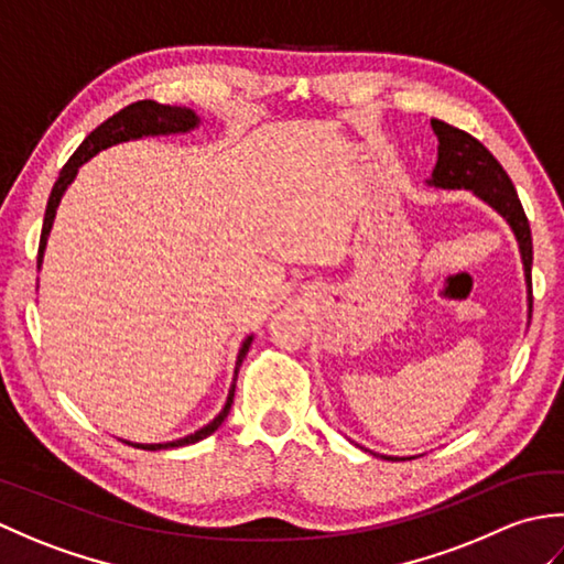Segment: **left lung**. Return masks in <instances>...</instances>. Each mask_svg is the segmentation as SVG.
<instances>
[{
  "label": "left lung",
  "mask_w": 564,
  "mask_h": 564,
  "mask_svg": "<svg viewBox=\"0 0 564 564\" xmlns=\"http://www.w3.org/2000/svg\"><path fill=\"white\" fill-rule=\"evenodd\" d=\"M431 128H434V133L438 138V162L434 166V174H431L429 184L441 188H470L495 210L505 215L513 235L519 239L525 279H529V303L533 307L531 225L529 218H525L519 194L517 188H513L509 174L505 172V166L495 160V154L489 152L480 140L465 133V130L436 121V118L431 121Z\"/></svg>",
  "instance_id": "1"
}]
</instances>
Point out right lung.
<instances>
[{"label":"right lung","instance_id":"1","mask_svg":"<svg viewBox=\"0 0 564 564\" xmlns=\"http://www.w3.org/2000/svg\"><path fill=\"white\" fill-rule=\"evenodd\" d=\"M198 123V116L191 111V109H178V106H162L158 101H135L126 106L118 113H113L109 121H104L97 130H91V133L84 138L82 145L75 150V154L67 160V164L63 166V172H59L57 182L51 191V198H47V206H45V218H43V230H41V242H39V263L43 259V249L47 242V232H51L53 227V218H55V208L59 198H63L67 184L75 178L79 166L87 162L89 158H94L99 150L104 148H111L116 142H126V140H133V138H142V135H166V133H186V130L196 128ZM249 344L251 337L245 339L242 349H239L237 356V368H235V378H237V370L242 366L245 356L249 351ZM232 398H235V386L230 388V394H227V402L223 406V412L213 419L208 426H203L196 434H191L186 438H178V441H170V443H135V448L142 451H160V448H178V446H188V443H196L203 441L206 436H210L215 429H218L227 412H230L232 406Z\"/></svg>","mask_w":564,"mask_h":564}]
</instances>
